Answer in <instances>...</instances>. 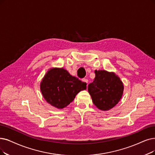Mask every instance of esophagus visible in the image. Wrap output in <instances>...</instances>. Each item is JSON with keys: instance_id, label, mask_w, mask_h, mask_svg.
I'll return each instance as SVG.
<instances>
[{"instance_id": "esophagus-1", "label": "esophagus", "mask_w": 155, "mask_h": 155, "mask_svg": "<svg viewBox=\"0 0 155 155\" xmlns=\"http://www.w3.org/2000/svg\"><path fill=\"white\" fill-rule=\"evenodd\" d=\"M82 81H83V82H84L85 83H86L88 84V80L87 79H85V78H83V79H82Z\"/></svg>"}]
</instances>
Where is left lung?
Returning a JSON list of instances; mask_svg holds the SVG:
<instances>
[{
  "instance_id": "1",
  "label": "left lung",
  "mask_w": 155,
  "mask_h": 155,
  "mask_svg": "<svg viewBox=\"0 0 155 155\" xmlns=\"http://www.w3.org/2000/svg\"><path fill=\"white\" fill-rule=\"evenodd\" d=\"M95 77L88 86L92 102L100 110H109L121 100L124 85L114 72L105 70L95 71Z\"/></svg>"
}]
</instances>
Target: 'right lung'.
Returning a JSON list of instances; mask_svg holds the SVG:
<instances>
[{
  "label": "right lung",
  "instance_id": "1",
  "mask_svg": "<svg viewBox=\"0 0 155 155\" xmlns=\"http://www.w3.org/2000/svg\"><path fill=\"white\" fill-rule=\"evenodd\" d=\"M40 89L48 104L62 109L74 101L79 92L86 89V83L71 75L64 68L53 67L42 78Z\"/></svg>",
  "mask_w": 155,
  "mask_h": 155
}]
</instances>
